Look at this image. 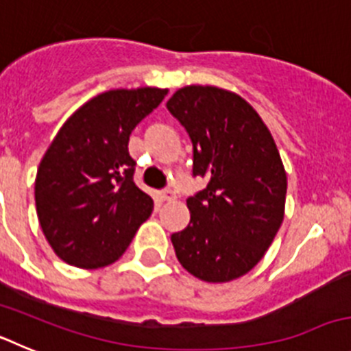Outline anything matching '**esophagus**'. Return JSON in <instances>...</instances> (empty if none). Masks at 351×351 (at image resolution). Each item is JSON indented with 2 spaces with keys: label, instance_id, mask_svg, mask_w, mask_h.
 <instances>
[{
  "label": "esophagus",
  "instance_id": "esophagus-1",
  "mask_svg": "<svg viewBox=\"0 0 351 351\" xmlns=\"http://www.w3.org/2000/svg\"><path fill=\"white\" fill-rule=\"evenodd\" d=\"M173 198H176V193H173L172 190L161 191V200H163V202H170V200H173Z\"/></svg>",
  "mask_w": 351,
  "mask_h": 351
}]
</instances>
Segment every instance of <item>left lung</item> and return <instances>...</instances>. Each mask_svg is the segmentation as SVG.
Returning a JSON list of instances; mask_svg holds the SVG:
<instances>
[{
  "label": "left lung",
  "mask_w": 351,
  "mask_h": 351,
  "mask_svg": "<svg viewBox=\"0 0 351 351\" xmlns=\"http://www.w3.org/2000/svg\"><path fill=\"white\" fill-rule=\"evenodd\" d=\"M167 108L193 142V176L207 186L186 200L190 225L172 234L176 256L206 283H228L263 258L285 218L287 172L271 132L243 96L184 86Z\"/></svg>",
  "instance_id": "1"
}]
</instances>
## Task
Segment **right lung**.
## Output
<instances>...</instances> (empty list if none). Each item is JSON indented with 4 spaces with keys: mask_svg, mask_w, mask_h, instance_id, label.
Returning a JSON list of instances; mask_svg holds the SVG:
<instances>
[{
    "mask_svg": "<svg viewBox=\"0 0 351 351\" xmlns=\"http://www.w3.org/2000/svg\"><path fill=\"white\" fill-rule=\"evenodd\" d=\"M169 89H110L79 107L61 126L35 179L38 221L63 262L107 267L126 251L153 213V198L133 182V128Z\"/></svg>",
    "mask_w": 351,
    "mask_h": 351,
    "instance_id": "right-lung-1",
    "label": "right lung"
}]
</instances>
